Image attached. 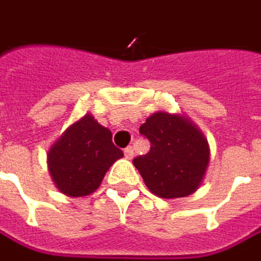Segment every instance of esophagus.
<instances>
[{
	"mask_svg": "<svg viewBox=\"0 0 261 261\" xmlns=\"http://www.w3.org/2000/svg\"><path fill=\"white\" fill-rule=\"evenodd\" d=\"M124 158L127 159V160H130V159L134 158V150H132V147L124 148Z\"/></svg>",
	"mask_w": 261,
	"mask_h": 261,
	"instance_id": "34e87169",
	"label": "esophagus"
}]
</instances>
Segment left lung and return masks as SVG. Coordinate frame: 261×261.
Masks as SVG:
<instances>
[{"label":"left lung","mask_w":261,"mask_h":261,"mask_svg":"<svg viewBox=\"0 0 261 261\" xmlns=\"http://www.w3.org/2000/svg\"><path fill=\"white\" fill-rule=\"evenodd\" d=\"M140 134L151 148L134 165L148 190L162 199L195 193L210 165V144L202 130L184 114L156 111L141 124Z\"/></svg>","instance_id":"1"}]
</instances>
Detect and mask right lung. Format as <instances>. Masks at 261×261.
Masks as SVG:
<instances>
[{
	"label": "right lung",
	"instance_id": "1",
	"mask_svg": "<svg viewBox=\"0 0 261 261\" xmlns=\"http://www.w3.org/2000/svg\"><path fill=\"white\" fill-rule=\"evenodd\" d=\"M123 158L111 130L84 114L64 130L47 153V166L56 189L69 197L92 195L111 165Z\"/></svg>",
	"mask_w": 261,
	"mask_h": 261
}]
</instances>
